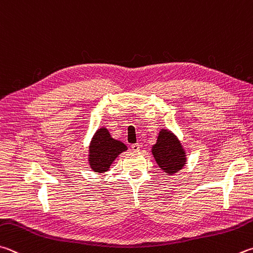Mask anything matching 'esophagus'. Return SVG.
<instances>
[{
  "mask_svg": "<svg viewBox=\"0 0 253 253\" xmlns=\"http://www.w3.org/2000/svg\"><path fill=\"white\" fill-rule=\"evenodd\" d=\"M139 148H140L139 144H132L131 145V150L132 151H139Z\"/></svg>",
  "mask_w": 253,
  "mask_h": 253,
  "instance_id": "esophagus-1",
  "label": "esophagus"
}]
</instances>
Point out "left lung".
Listing matches in <instances>:
<instances>
[{"label":"left lung","instance_id":"left-lung-1","mask_svg":"<svg viewBox=\"0 0 253 253\" xmlns=\"http://www.w3.org/2000/svg\"><path fill=\"white\" fill-rule=\"evenodd\" d=\"M153 155L158 166L169 174L180 170L186 163L180 141L169 130L159 132L157 142L153 147Z\"/></svg>","mask_w":253,"mask_h":253}]
</instances>
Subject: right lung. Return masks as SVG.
I'll return each mask as SVG.
<instances>
[{"mask_svg":"<svg viewBox=\"0 0 253 253\" xmlns=\"http://www.w3.org/2000/svg\"><path fill=\"white\" fill-rule=\"evenodd\" d=\"M127 147L122 141L114 139L106 128H100L89 146V165L95 172L107 171L117 156Z\"/></svg>","mask_w":253,"mask_h":253,"instance_id":"1","label":"right lung"}]
</instances>
